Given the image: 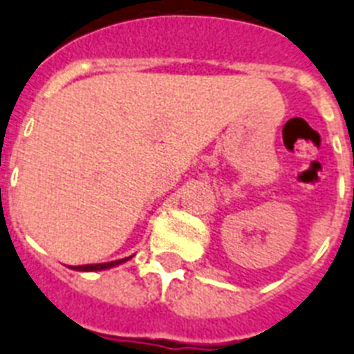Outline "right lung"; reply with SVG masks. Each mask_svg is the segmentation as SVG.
I'll use <instances>...</instances> for the list:
<instances>
[{
	"instance_id": "right-lung-1",
	"label": "right lung",
	"mask_w": 354,
	"mask_h": 354,
	"mask_svg": "<svg viewBox=\"0 0 354 354\" xmlns=\"http://www.w3.org/2000/svg\"><path fill=\"white\" fill-rule=\"evenodd\" d=\"M129 258H122V260H114V261H105V263H88V266H76L71 267V269H76V271H102V269H109L112 266H120L123 261H127Z\"/></svg>"
}]
</instances>
